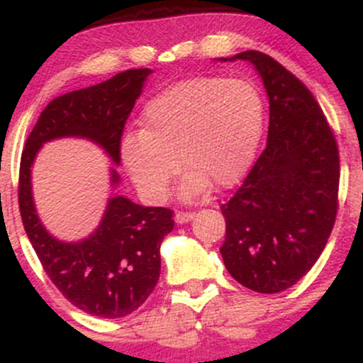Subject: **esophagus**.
<instances>
[{
    "label": "esophagus",
    "instance_id": "1",
    "mask_svg": "<svg viewBox=\"0 0 363 363\" xmlns=\"http://www.w3.org/2000/svg\"><path fill=\"white\" fill-rule=\"evenodd\" d=\"M193 218H194V213H187V211H177V213H176V222L179 225L191 222Z\"/></svg>",
    "mask_w": 363,
    "mask_h": 363
}]
</instances>
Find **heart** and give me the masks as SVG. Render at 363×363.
Returning <instances> with one entry per match:
<instances>
[{
  "label": "heart",
  "mask_w": 363,
  "mask_h": 363,
  "mask_svg": "<svg viewBox=\"0 0 363 363\" xmlns=\"http://www.w3.org/2000/svg\"><path fill=\"white\" fill-rule=\"evenodd\" d=\"M264 129V101L247 80L194 77L177 82L145 106L140 133L119 143V160L138 193L152 203L169 194L179 164L186 201L211 184L228 189L251 169Z\"/></svg>",
  "instance_id": "1"
}]
</instances>
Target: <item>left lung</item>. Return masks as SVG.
Returning a JSON list of instances; mask_svg holds the SVG:
<instances>
[{"label":"left lung","instance_id":"8db88e82","mask_svg":"<svg viewBox=\"0 0 363 363\" xmlns=\"http://www.w3.org/2000/svg\"><path fill=\"white\" fill-rule=\"evenodd\" d=\"M247 61L269 101L268 143L234 198L222 206L225 268L240 285L278 294L295 285L323 252L338 210L335 136L307 86L259 51Z\"/></svg>","mask_w":363,"mask_h":363}]
</instances>
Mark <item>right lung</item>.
Wrapping results in <instances>:
<instances>
[{
	"label": "right lung",
	"mask_w": 363,
	"mask_h": 363,
	"mask_svg": "<svg viewBox=\"0 0 363 363\" xmlns=\"http://www.w3.org/2000/svg\"><path fill=\"white\" fill-rule=\"evenodd\" d=\"M153 72L128 69L109 80L73 90L48 104L25 143L20 162V215L44 272L73 306L106 319L131 314L148 298L160 277V244L174 228L172 211L141 206L112 193L97 228L80 240H61L44 227L32 193V167L45 143L89 140L119 165L124 123ZM109 167L111 189L121 184Z\"/></svg>",
	"instance_id": "right-lung-1"
}]
</instances>
